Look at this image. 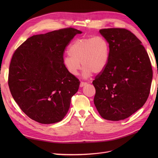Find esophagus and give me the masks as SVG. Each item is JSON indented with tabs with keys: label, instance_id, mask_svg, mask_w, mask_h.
<instances>
[{
	"label": "esophagus",
	"instance_id": "esophagus-1",
	"mask_svg": "<svg viewBox=\"0 0 158 158\" xmlns=\"http://www.w3.org/2000/svg\"><path fill=\"white\" fill-rule=\"evenodd\" d=\"M86 85H87V83H86V82H82V81H81V83H80V87H83V86H86Z\"/></svg>",
	"mask_w": 158,
	"mask_h": 158
}]
</instances>
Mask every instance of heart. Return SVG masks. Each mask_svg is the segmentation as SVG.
<instances>
[{"mask_svg": "<svg viewBox=\"0 0 158 158\" xmlns=\"http://www.w3.org/2000/svg\"><path fill=\"white\" fill-rule=\"evenodd\" d=\"M110 52L108 42L101 36L79 38L70 45L69 55L63 57V63L73 76H77L82 64L83 77L88 78L92 73H100L105 70L109 62Z\"/></svg>", "mask_w": 158, "mask_h": 158, "instance_id": "1", "label": "heart"}]
</instances>
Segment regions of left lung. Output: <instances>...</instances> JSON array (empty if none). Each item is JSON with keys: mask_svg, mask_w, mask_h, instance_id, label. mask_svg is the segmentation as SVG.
<instances>
[{"mask_svg": "<svg viewBox=\"0 0 158 158\" xmlns=\"http://www.w3.org/2000/svg\"><path fill=\"white\" fill-rule=\"evenodd\" d=\"M99 32L110 52L106 68L92 82L94 104L103 118L124 120L147 100L152 79L151 61L141 41L129 30L109 28Z\"/></svg>", "mask_w": 158, "mask_h": 158, "instance_id": "obj_1", "label": "left lung"}]
</instances>
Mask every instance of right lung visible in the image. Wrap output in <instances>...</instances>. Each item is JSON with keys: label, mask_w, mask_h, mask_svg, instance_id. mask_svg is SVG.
Wrapping results in <instances>:
<instances>
[{"label": "right lung", "mask_w": 158, "mask_h": 158, "mask_svg": "<svg viewBox=\"0 0 158 158\" xmlns=\"http://www.w3.org/2000/svg\"><path fill=\"white\" fill-rule=\"evenodd\" d=\"M82 32L69 27L34 35L15 51L10 65L8 85L20 108L39 123L63 120L80 81L63 63L66 47Z\"/></svg>", "instance_id": "add662e5"}]
</instances>
